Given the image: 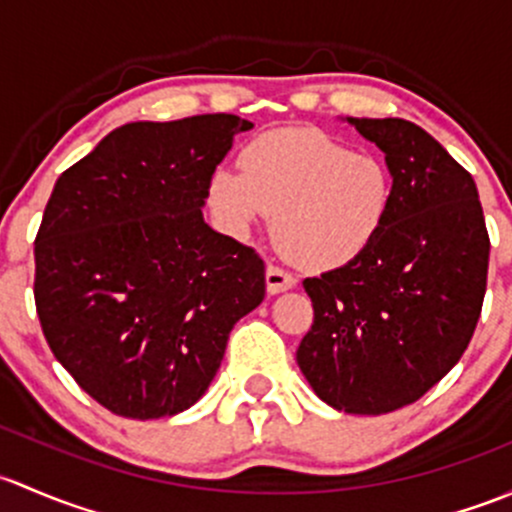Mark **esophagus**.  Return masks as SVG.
<instances>
[{
	"label": "esophagus",
	"instance_id": "obj_1",
	"mask_svg": "<svg viewBox=\"0 0 512 512\" xmlns=\"http://www.w3.org/2000/svg\"><path fill=\"white\" fill-rule=\"evenodd\" d=\"M295 286V276L293 273L283 271V268L278 266H268L266 268V288L268 293L276 295V293H283V291H291Z\"/></svg>",
	"mask_w": 512,
	"mask_h": 512
}]
</instances>
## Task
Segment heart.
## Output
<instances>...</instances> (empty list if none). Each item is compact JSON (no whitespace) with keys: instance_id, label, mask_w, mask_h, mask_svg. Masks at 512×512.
Instances as JSON below:
<instances>
[{"instance_id":"b5f03b06","label":"heart","mask_w":512,"mask_h":512,"mask_svg":"<svg viewBox=\"0 0 512 512\" xmlns=\"http://www.w3.org/2000/svg\"><path fill=\"white\" fill-rule=\"evenodd\" d=\"M239 162L241 172L219 167L209 179L214 219L241 239L273 212L283 254L310 271H333L365 254L392 212L387 162L323 130L263 133Z\"/></svg>"}]
</instances>
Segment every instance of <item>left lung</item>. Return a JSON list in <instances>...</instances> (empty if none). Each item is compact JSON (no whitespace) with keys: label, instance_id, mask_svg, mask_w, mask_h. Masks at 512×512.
<instances>
[{"label":"left lung","instance_id":"8db88e82","mask_svg":"<svg viewBox=\"0 0 512 512\" xmlns=\"http://www.w3.org/2000/svg\"><path fill=\"white\" fill-rule=\"evenodd\" d=\"M347 123L384 152L392 212L365 254L303 281L315 318L295 360L325 404L377 416L424 397L461 360L491 239L476 182L426 130L402 118Z\"/></svg>","mask_w":512,"mask_h":512}]
</instances>
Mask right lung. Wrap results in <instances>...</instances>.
I'll return each mask as SVG.
<instances>
[{
    "label": "right lung",
    "mask_w": 512,
    "mask_h": 512,
    "mask_svg": "<svg viewBox=\"0 0 512 512\" xmlns=\"http://www.w3.org/2000/svg\"><path fill=\"white\" fill-rule=\"evenodd\" d=\"M254 123L214 113L115 128L56 179L34 258L41 330L108 412L160 419L209 389L263 261L202 217L217 165Z\"/></svg>",
    "instance_id": "add662e5"
}]
</instances>
